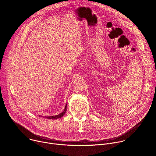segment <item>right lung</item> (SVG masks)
I'll use <instances>...</instances> for the list:
<instances>
[{
    "label": "right lung",
    "instance_id": "obj_1",
    "mask_svg": "<svg viewBox=\"0 0 156 156\" xmlns=\"http://www.w3.org/2000/svg\"><path fill=\"white\" fill-rule=\"evenodd\" d=\"M66 108H67V104H66L64 110L61 113L58 114V115H55V116H47L45 118H47V119H58V118H61L64 115V114L66 113V109H67Z\"/></svg>",
    "mask_w": 156,
    "mask_h": 156
}]
</instances>
